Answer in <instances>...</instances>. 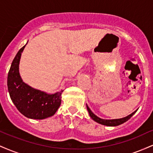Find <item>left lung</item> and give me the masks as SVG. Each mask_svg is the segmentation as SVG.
Wrapping results in <instances>:
<instances>
[{"mask_svg": "<svg viewBox=\"0 0 153 153\" xmlns=\"http://www.w3.org/2000/svg\"><path fill=\"white\" fill-rule=\"evenodd\" d=\"M86 107H87V110L88 111L89 115H90L91 118L93 119V120L95 121L96 122L99 123V124H102V125H105V126H108V127H117V126L120 125V124H124V122H126L127 121L129 120V119L132 117L133 115L135 113L137 112V111L138 109H137L136 111H134L133 113H131V114L127 116V117H124V118H121V119H101L99 118V117H97L96 115H95L94 113L92 112V111L90 109L88 106L86 104Z\"/></svg>", "mask_w": 153, "mask_h": 153, "instance_id": "obj_1", "label": "left lung"}]
</instances>
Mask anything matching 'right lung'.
<instances>
[{
    "label": "right lung",
    "instance_id": "right-lung-1",
    "mask_svg": "<svg viewBox=\"0 0 153 153\" xmlns=\"http://www.w3.org/2000/svg\"><path fill=\"white\" fill-rule=\"evenodd\" d=\"M26 45L20 49L10 65L7 80L8 93L12 102L23 115L32 119H45L53 116L59 108L63 91L47 94L23 81L19 63Z\"/></svg>",
    "mask_w": 153,
    "mask_h": 153
}]
</instances>
